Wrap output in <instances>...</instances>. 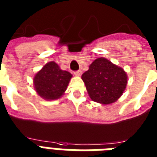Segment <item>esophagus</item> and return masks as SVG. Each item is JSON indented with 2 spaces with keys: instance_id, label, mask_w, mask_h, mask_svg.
I'll return each mask as SVG.
<instances>
[{
  "instance_id": "obj_1",
  "label": "esophagus",
  "mask_w": 157,
  "mask_h": 157,
  "mask_svg": "<svg viewBox=\"0 0 157 157\" xmlns=\"http://www.w3.org/2000/svg\"><path fill=\"white\" fill-rule=\"evenodd\" d=\"M74 74H75L76 76H81V74H82V71H81V70H78V71H74Z\"/></svg>"
}]
</instances>
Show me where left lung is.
<instances>
[{"label":"left lung","mask_w":157,"mask_h":157,"mask_svg":"<svg viewBox=\"0 0 157 157\" xmlns=\"http://www.w3.org/2000/svg\"><path fill=\"white\" fill-rule=\"evenodd\" d=\"M81 78L91 99L103 104L117 101L122 95L127 84L124 70L104 58L94 60Z\"/></svg>","instance_id":"left-lung-1"}]
</instances>
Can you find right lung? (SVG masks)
Returning <instances> with one entry per match:
<instances>
[{"label":"right lung","instance_id":"1","mask_svg":"<svg viewBox=\"0 0 157 157\" xmlns=\"http://www.w3.org/2000/svg\"><path fill=\"white\" fill-rule=\"evenodd\" d=\"M71 74L59 68L54 62H50L34 77V86L38 94L45 99H57L65 92Z\"/></svg>","mask_w":157,"mask_h":157}]
</instances>
